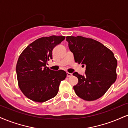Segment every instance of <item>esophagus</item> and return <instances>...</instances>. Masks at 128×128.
Masks as SVG:
<instances>
[{
  "instance_id": "34e87169",
  "label": "esophagus",
  "mask_w": 128,
  "mask_h": 128,
  "mask_svg": "<svg viewBox=\"0 0 128 128\" xmlns=\"http://www.w3.org/2000/svg\"><path fill=\"white\" fill-rule=\"evenodd\" d=\"M72 76V74L70 73H67V77H71Z\"/></svg>"
}]
</instances>
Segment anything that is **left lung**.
I'll return each mask as SVG.
<instances>
[{
  "label": "left lung",
  "mask_w": 128,
  "mask_h": 128,
  "mask_svg": "<svg viewBox=\"0 0 128 128\" xmlns=\"http://www.w3.org/2000/svg\"><path fill=\"white\" fill-rule=\"evenodd\" d=\"M75 62L86 66L84 75L73 73L78 79L73 86L77 96L85 100L102 97L115 82L117 61L114 54L102 43L82 36H66Z\"/></svg>",
  "instance_id": "8db88e82"
}]
</instances>
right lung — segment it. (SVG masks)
Wrapping results in <instances>:
<instances>
[{"instance_id": "obj_1", "label": "right lung", "mask_w": 128, "mask_h": 128, "mask_svg": "<svg viewBox=\"0 0 128 128\" xmlns=\"http://www.w3.org/2000/svg\"><path fill=\"white\" fill-rule=\"evenodd\" d=\"M65 39L52 36L34 41L19 56L16 73L18 86L24 95L37 102H44L56 96L61 81L67 76L65 71H54L46 66L52 60V50Z\"/></svg>"}]
</instances>
